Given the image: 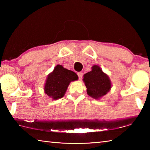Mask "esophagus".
<instances>
[{
    "mask_svg": "<svg viewBox=\"0 0 150 150\" xmlns=\"http://www.w3.org/2000/svg\"><path fill=\"white\" fill-rule=\"evenodd\" d=\"M77 75H78V76H79V79H81L82 78V76H83V73H82V72H78L77 73Z\"/></svg>",
    "mask_w": 150,
    "mask_h": 150,
    "instance_id": "34e87169",
    "label": "esophagus"
}]
</instances>
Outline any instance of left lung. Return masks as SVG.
<instances>
[{
  "label": "left lung",
  "mask_w": 150,
  "mask_h": 150,
  "mask_svg": "<svg viewBox=\"0 0 150 150\" xmlns=\"http://www.w3.org/2000/svg\"><path fill=\"white\" fill-rule=\"evenodd\" d=\"M83 77L88 95L96 100L100 99L106 95L112 86L110 77L97 65L92 66L91 71L84 74Z\"/></svg>",
  "instance_id": "obj_1"
}]
</instances>
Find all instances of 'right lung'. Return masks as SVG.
Returning <instances> with one entry per match:
<instances>
[{
    "label": "right lung",
    "instance_id": "add662e5",
    "mask_svg": "<svg viewBox=\"0 0 150 150\" xmlns=\"http://www.w3.org/2000/svg\"><path fill=\"white\" fill-rule=\"evenodd\" d=\"M77 80L78 76L75 72L58 64L47 75L44 87V92L53 100L59 99L65 95L70 82Z\"/></svg>",
    "mask_w": 150,
    "mask_h": 150
}]
</instances>
